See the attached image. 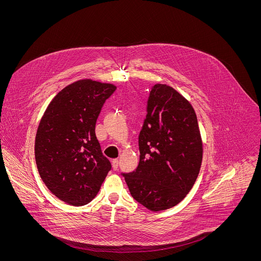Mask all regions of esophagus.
<instances>
[{"label":"esophagus","mask_w":261,"mask_h":261,"mask_svg":"<svg viewBox=\"0 0 261 261\" xmlns=\"http://www.w3.org/2000/svg\"><path fill=\"white\" fill-rule=\"evenodd\" d=\"M111 165H113L114 170H118V168H119V161L117 159L113 160V162H111Z\"/></svg>","instance_id":"obj_1"}]
</instances>
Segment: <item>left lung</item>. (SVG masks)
I'll use <instances>...</instances> for the list:
<instances>
[{
	"instance_id": "1",
	"label": "left lung",
	"mask_w": 261,
	"mask_h": 261,
	"mask_svg": "<svg viewBox=\"0 0 261 261\" xmlns=\"http://www.w3.org/2000/svg\"><path fill=\"white\" fill-rule=\"evenodd\" d=\"M138 145L137 168L122 173L132 197L154 212L176 205L192 189L202 161L197 117L189 101L169 86H153Z\"/></svg>"
}]
</instances>
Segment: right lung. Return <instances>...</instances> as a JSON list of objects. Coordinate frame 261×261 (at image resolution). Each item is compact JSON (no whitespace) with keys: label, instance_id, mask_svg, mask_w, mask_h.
Returning <instances> with one entry per match:
<instances>
[{"label":"right lung","instance_id":"1","mask_svg":"<svg viewBox=\"0 0 261 261\" xmlns=\"http://www.w3.org/2000/svg\"><path fill=\"white\" fill-rule=\"evenodd\" d=\"M116 90L92 80L67 86L51 100L37 130L39 174L53 194L71 205L92 201L111 169L95 127L103 104Z\"/></svg>","mask_w":261,"mask_h":261}]
</instances>
